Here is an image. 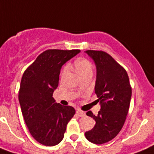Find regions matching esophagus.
<instances>
[{
  "label": "esophagus",
  "instance_id": "1",
  "mask_svg": "<svg viewBox=\"0 0 154 154\" xmlns=\"http://www.w3.org/2000/svg\"><path fill=\"white\" fill-rule=\"evenodd\" d=\"M77 115L78 116H80V117H84V116H85V112H83V111H81V110H77Z\"/></svg>",
  "mask_w": 154,
  "mask_h": 154
}]
</instances>
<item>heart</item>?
<instances>
[{"mask_svg": "<svg viewBox=\"0 0 154 154\" xmlns=\"http://www.w3.org/2000/svg\"><path fill=\"white\" fill-rule=\"evenodd\" d=\"M74 66H75L76 69L77 70L80 74L82 77L88 75V74H92L93 72V64L88 59L85 58V57H79L77 60H74ZM68 69H69V66L67 65L64 66L61 71V76L63 77L66 73H67Z\"/></svg>", "mask_w": 154, "mask_h": 154, "instance_id": "b5f03b06", "label": "heart"}]
</instances>
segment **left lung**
I'll return each mask as SVG.
<instances>
[{"mask_svg": "<svg viewBox=\"0 0 154 154\" xmlns=\"http://www.w3.org/2000/svg\"><path fill=\"white\" fill-rule=\"evenodd\" d=\"M97 67L95 94L101 103L97 116L88 111L87 116L95 120L93 129L85 133L88 140L103 144L114 139L124 125L130 105L132 88L126 70L109 53L87 50Z\"/></svg>", "mask_w": 154, "mask_h": 154, "instance_id": "8db88e82", "label": "left lung"}]
</instances>
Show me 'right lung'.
<instances>
[{
	"label": "right lung",
	"mask_w": 154,
	"mask_h": 154,
	"mask_svg": "<svg viewBox=\"0 0 154 154\" xmlns=\"http://www.w3.org/2000/svg\"><path fill=\"white\" fill-rule=\"evenodd\" d=\"M79 49H47L25 69L18 91L21 112L29 133L42 145L53 146L63 139L68 122L75 114L72 106L55 102L60 69Z\"/></svg>",
	"instance_id": "right-lung-1"
}]
</instances>
